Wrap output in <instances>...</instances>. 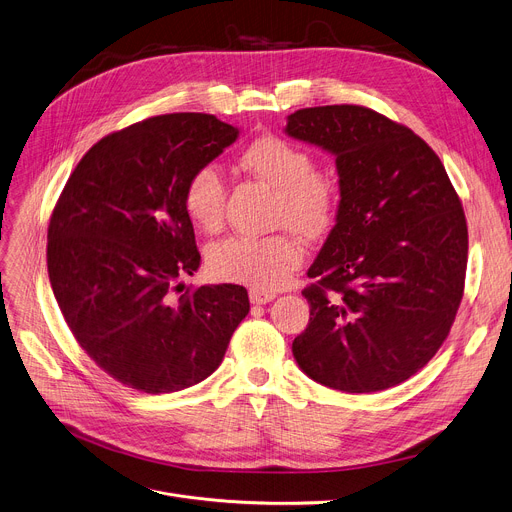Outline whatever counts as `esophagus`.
Wrapping results in <instances>:
<instances>
[{
  "label": "esophagus",
  "instance_id": "1",
  "mask_svg": "<svg viewBox=\"0 0 512 512\" xmlns=\"http://www.w3.org/2000/svg\"><path fill=\"white\" fill-rule=\"evenodd\" d=\"M274 298H276L274 292H261V290H251L249 292V300L253 304H267V302H271Z\"/></svg>",
  "mask_w": 512,
  "mask_h": 512
}]
</instances>
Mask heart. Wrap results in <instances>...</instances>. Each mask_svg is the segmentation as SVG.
Instances as JSON below:
<instances>
[{
    "mask_svg": "<svg viewBox=\"0 0 512 512\" xmlns=\"http://www.w3.org/2000/svg\"><path fill=\"white\" fill-rule=\"evenodd\" d=\"M245 170L278 193L276 224L304 238L325 234L337 214V185L317 173L311 152L280 138L261 135L241 156ZM183 203L195 226L214 232L224 222L226 183L214 164L195 168L185 183ZM304 249L292 234L226 236L208 249V267L224 282L274 292L300 267Z\"/></svg>",
    "mask_w": 512,
    "mask_h": 512,
    "instance_id": "b5f03b06",
    "label": "heart"
}]
</instances>
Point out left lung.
I'll return each instance as SVG.
<instances>
[{
	"instance_id": "obj_1",
	"label": "left lung",
	"mask_w": 512,
	"mask_h": 512,
	"mask_svg": "<svg viewBox=\"0 0 512 512\" xmlns=\"http://www.w3.org/2000/svg\"><path fill=\"white\" fill-rule=\"evenodd\" d=\"M290 138L335 158V226L304 288L292 342L306 377L346 393L407 381L445 342L463 298L467 224L445 166L418 135L356 105L288 115Z\"/></svg>"
}]
</instances>
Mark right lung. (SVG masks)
Returning a JSON list of instances; mask_svg holds the SVG:
<instances>
[{
    "instance_id": "obj_1",
    "label": "right lung",
    "mask_w": 512,
    "mask_h": 512,
    "mask_svg": "<svg viewBox=\"0 0 512 512\" xmlns=\"http://www.w3.org/2000/svg\"><path fill=\"white\" fill-rule=\"evenodd\" d=\"M236 138L206 113L133 123L84 154L53 210L47 267L65 323L131 389L175 393L208 379L249 313L236 284L175 294L201 263L185 183Z\"/></svg>"
}]
</instances>
